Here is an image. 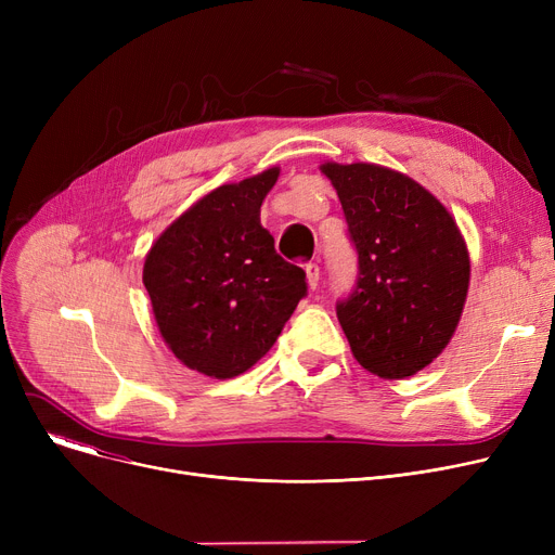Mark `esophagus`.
<instances>
[{"instance_id": "34e87169", "label": "esophagus", "mask_w": 555, "mask_h": 555, "mask_svg": "<svg viewBox=\"0 0 555 555\" xmlns=\"http://www.w3.org/2000/svg\"><path fill=\"white\" fill-rule=\"evenodd\" d=\"M319 276H322V270H319L317 262H306V279H308L310 289H317Z\"/></svg>"}]
</instances>
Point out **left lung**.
Returning <instances> with one entry per match:
<instances>
[{"label":"left lung","mask_w":555,"mask_h":555,"mask_svg":"<svg viewBox=\"0 0 555 555\" xmlns=\"http://www.w3.org/2000/svg\"><path fill=\"white\" fill-rule=\"evenodd\" d=\"M358 249V285L337 304L353 358L385 380L431 364L468 297L470 254L452 214L410 175L377 164L319 166Z\"/></svg>","instance_id":"1"}]
</instances>
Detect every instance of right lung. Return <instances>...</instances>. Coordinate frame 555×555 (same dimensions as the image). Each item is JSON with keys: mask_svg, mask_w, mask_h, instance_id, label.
Wrapping results in <instances>:
<instances>
[{"mask_svg": "<svg viewBox=\"0 0 555 555\" xmlns=\"http://www.w3.org/2000/svg\"><path fill=\"white\" fill-rule=\"evenodd\" d=\"M279 172L272 166L214 189L145 254L143 285L166 346L184 366L218 380L266 356L306 297V272L276 254L260 224Z\"/></svg>", "mask_w": 555, "mask_h": 555, "instance_id": "right-lung-1", "label": "right lung"}]
</instances>
